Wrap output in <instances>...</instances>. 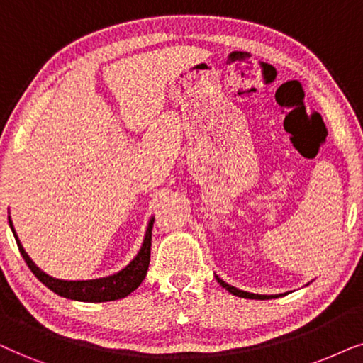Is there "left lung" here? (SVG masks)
Returning <instances> with one entry per match:
<instances>
[{"instance_id":"left-lung-1","label":"left lung","mask_w":363,"mask_h":363,"mask_svg":"<svg viewBox=\"0 0 363 363\" xmlns=\"http://www.w3.org/2000/svg\"><path fill=\"white\" fill-rule=\"evenodd\" d=\"M216 279H217V282H219L220 286L225 289V291H229L232 294V296H238V297H242V298H259V301H265V298H277V297H282L284 296V294H279V296H260V294L244 292V291H240V289H238V287L229 286V284L224 282V280H222V279H219V275H216Z\"/></svg>"}]
</instances>
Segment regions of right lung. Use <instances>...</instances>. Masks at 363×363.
<instances>
[{
  "mask_svg": "<svg viewBox=\"0 0 363 363\" xmlns=\"http://www.w3.org/2000/svg\"><path fill=\"white\" fill-rule=\"evenodd\" d=\"M8 220L24 262L28 264V267L31 269V272L40 279V282L45 284L50 291H52L61 297L71 298V301H79V302L118 301V298L128 297L129 294L136 291V289L141 286V282L147 274L149 260H151V240H152L154 219L149 220L141 250H139L136 257L125 265L123 270H119L118 274L109 275V277H103V279H93V280H61V279L51 277V275H48L46 272H43V270L33 262L30 255L26 254V250L23 249V245L19 242L16 235V230H14L13 227L11 217H8Z\"/></svg>",
  "mask_w": 363,
  "mask_h": 363,
  "instance_id": "right-lung-1",
  "label": "right lung"
}]
</instances>
